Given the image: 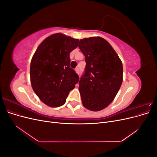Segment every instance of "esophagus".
<instances>
[{"mask_svg":"<svg viewBox=\"0 0 157 157\" xmlns=\"http://www.w3.org/2000/svg\"><path fill=\"white\" fill-rule=\"evenodd\" d=\"M75 72L77 73H78V68H76L75 69Z\"/></svg>","mask_w":157,"mask_h":157,"instance_id":"esophagus-1","label":"esophagus"}]
</instances>
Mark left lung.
<instances>
[{"instance_id":"obj_1","label":"left lung","mask_w":157,"mask_h":157,"mask_svg":"<svg viewBox=\"0 0 157 157\" xmlns=\"http://www.w3.org/2000/svg\"><path fill=\"white\" fill-rule=\"evenodd\" d=\"M78 47L85 56V73L79 80L84 107L93 111L107 107L122 82V61L111 45L100 36L80 39Z\"/></svg>"}]
</instances>
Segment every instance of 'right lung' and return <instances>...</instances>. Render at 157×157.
<instances>
[{
    "label": "right lung",
    "instance_id": "right-lung-1",
    "mask_svg": "<svg viewBox=\"0 0 157 157\" xmlns=\"http://www.w3.org/2000/svg\"><path fill=\"white\" fill-rule=\"evenodd\" d=\"M78 42L62 33H56L46 38L33 55L30 65L31 86L46 105H63L78 82V76L69 66V54Z\"/></svg>",
    "mask_w": 157,
    "mask_h": 157
}]
</instances>
